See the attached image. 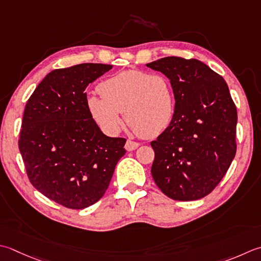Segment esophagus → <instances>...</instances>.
I'll use <instances>...</instances> for the list:
<instances>
[{
    "mask_svg": "<svg viewBox=\"0 0 261 261\" xmlns=\"http://www.w3.org/2000/svg\"><path fill=\"white\" fill-rule=\"evenodd\" d=\"M139 146H140V145L138 144V142L132 141V140H127V141L125 142V149H126L127 151L135 150V149H137V148L139 147Z\"/></svg>",
    "mask_w": 261,
    "mask_h": 261,
    "instance_id": "34e87169",
    "label": "esophagus"
}]
</instances>
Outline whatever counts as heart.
Segmentation results:
<instances>
[{"instance_id": "1", "label": "heart", "mask_w": 261, "mask_h": 261, "mask_svg": "<svg viewBox=\"0 0 261 261\" xmlns=\"http://www.w3.org/2000/svg\"><path fill=\"white\" fill-rule=\"evenodd\" d=\"M100 96L90 95L87 107L107 135H116L127 123L147 138L161 135L174 115V93L167 76L142 70H126L98 86Z\"/></svg>"}]
</instances>
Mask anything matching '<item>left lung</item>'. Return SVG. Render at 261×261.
I'll return each instance as SVG.
<instances>
[{
  "mask_svg": "<svg viewBox=\"0 0 261 261\" xmlns=\"http://www.w3.org/2000/svg\"><path fill=\"white\" fill-rule=\"evenodd\" d=\"M171 81L174 115L150 142L151 175L168 198L198 200L226 174L237 152V106L223 76L196 59L168 56L146 64Z\"/></svg>",
  "mask_w": 261,
  "mask_h": 261,
  "instance_id": "8db88e82",
  "label": "left lung"
}]
</instances>
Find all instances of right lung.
Instances as JSON below:
<instances>
[{"label": "right lung", "instance_id": "obj_1", "mask_svg": "<svg viewBox=\"0 0 261 261\" xmlns=\"http://www.w3.org/2000/svg\"><path fill=\"white\" fill-rule=\"evenodd\" d=\"M111 69L83 63L53 70L24 107L19 150L29 181L66 208L98 201L125 154L126 139L105 136L87 107V87Z\"/></svg>", "mask_w": 261, "mask_h": 261}]
</instances>
